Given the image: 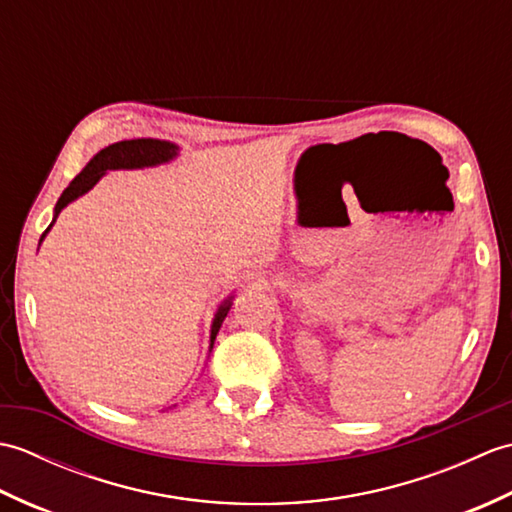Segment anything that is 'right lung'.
I'll list each match as a JSON object with an SVG mask.
<instances>
[{"mask_svg":"<svg viewBox=\"0 0 512 512\" xmlns=\"http://www.w3.org/2000/svg\"><path fill=\"white\" fill-rule=\"evenodd\" d=\"M178 147L165 143V140H154V138H138V140H121V143H114L110 147L101 149L96 154L85 169L76 176L70 187L61 193V198L54 206V213H61V209L65 204H70L72 200L79 198L85 191H90L96 182L101 180V176L105 171L110 169H140V167H154L160 165V162H167L173 156L178 154ZM52 226V224H50ZM50 226L46 228V233L50 231ZM43 233V235H46ZM41 235V239H43ZM228 308H231V299H226L220 310H217L215 319H213V328H211V345L215 341L217 332L222 328V321L228 314Z\"/></svg>","mask_w":512,"mask_h":512,"instance_id":"obj_1","label":"right lung"}]
</instances>
